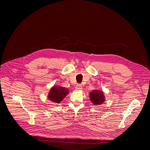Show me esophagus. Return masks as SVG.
<instances>
[{"label":"esophagus","mask_w":150,"mask_h":150,"mask_svg":"<svg viewBox=\"0 0 150 150\" xmlns=\"http://www.w3.org/2000/svg\"><path fill=\"white\" fill-rule=\"evenodd\" d=\"M76 88L77 90H82V85L81 84H77L76 87Z\"/></svg>","instance_id":"1"}]
</instances>
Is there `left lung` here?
<instances>
[{"label": "left lung", "mask_w": 150, "mask_h": 150, "mask_svg": "<svg viewBox=\"0 0 150 150\" xmlns=\"http://www.w3.org/2000/svg\"><path fill=\"white\" fill-rule=\"evenodd\" d=\"M90 99L95 105L101 104L105 101V97L103 91L100 90H93L90 93Z\"/></svg>", "instance_id": "left-lung-1"}]
</instances>
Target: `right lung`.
<instances>
[{"mask_svg": "<svg viewBox=\"0 0 150 150\" xmlns=\"http://www.w3.org/2000/svg\"><path fill=\"white\" fill-rule=\"evenodd\" d=\"M68 93V90L62 87H53L50 90L49 99L55 103H59Z\"/></svg>", "mask_w": 150, "mask_h": 150, "instance_id": "1", "label": "right lung"}]
</instances>
